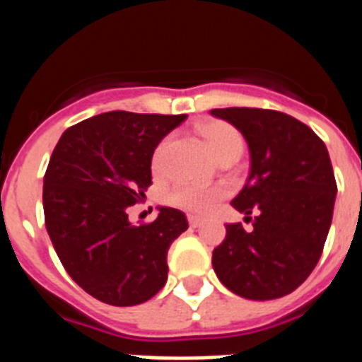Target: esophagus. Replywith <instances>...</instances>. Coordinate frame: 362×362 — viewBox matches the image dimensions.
I'll return each instance as SVG.
<instances>
[{"label":"esophagus","instance_id":"obj_1","mask_svg":"<svg viewBox=\"0 0 362 362\" xmlns=\"http://www.w3.org/2000/svg\"><path fill=\"white\" fill-rule=\"evenodd\" d=\"M188 223H190L192 228H197V226L203 223V219H201L199 216H188Z\"/></svg>","mask_w":362,"mask_h":362}]
</instances>
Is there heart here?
I'll use <instances>...</instances> for the list:
<instances>
[{"label": "heart", "mask_w": 362, "mask_h": 362, "mask_svg": "<svg viewBox=\"0 0 362 362\" xmlns=\"http://www.w3.org/2000/svg\"><path fill=\"white\" fill-rule=\"evenodd\" d=\"M201 136H203L204 143L209 146L210 152L214 153V158L217 161L223 159L235 158L238 159L243 152V136L235 127L225 121H209L201 127ZM166 143L163 141L161 145L153 152V168H159L165 156ZM225 196V190L219 187H197V185H177L172 188L166 196V201L177 209L188 210L194 214H206L209 210L214 209V204Z\"/></svg>", "instance_id": "1"}]
</instances>
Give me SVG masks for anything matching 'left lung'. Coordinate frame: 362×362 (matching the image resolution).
Here are the masks:
<instances>
[{"label":"left lung","mask_w":362,"mask_h":362,"mask_svg":"<svg viewBox=\"0 0 362 362\" xmlns=\"http://www.w3.org/2000/svg\"><path fill=\"white\" fill-rule=\"evenodd\" d=\"M250 148V175L232 206L252 219L226 225L212 267L233 293L254 300L288 296L317 264L334 216L335 185L321 137L296 117L264 108H214Z\"/></svg>","instance_id":"left-lung-1"}]
</instances>
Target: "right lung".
<instances>
[{
    "label": "right lung",
    "mask_w": 362,
    "mask_h": 362,
    "mask_svg": "<svg viewBox=\"0 0 362 362\" xmlns=\"http://www.w3.org/2000/svg\"><path fill=\"white\" fill-rule=\"evenodd\" d=\"M187 114L114 110L74 124L59 137L43 177L45 226L66 274L112 306L141 305L165 286L168 248L187 216L159 209L132 225L127 209L152 185V156Z\"/></svg>",
    "instance_id": "1"
}]
</instances>
